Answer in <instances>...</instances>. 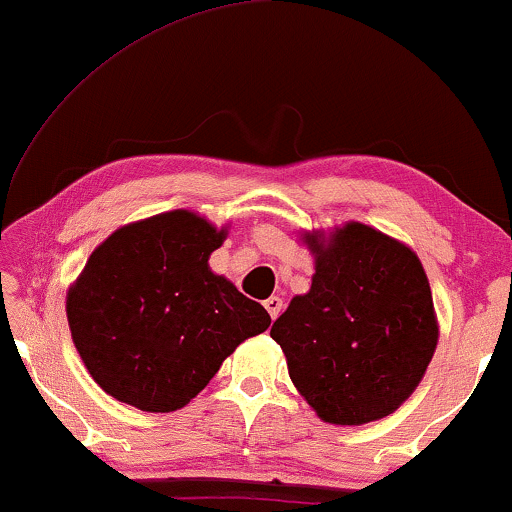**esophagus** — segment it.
<instances>
[{
    "mask_svg": "<svg viewBox=\"0 0 512 512\" xmlns=\"http://www.w3.org/2000/svg\"><path fill=\"white\" fill-rule=\"evenodd\" d=\"M265 310H268V314H270V317L272 319H277L279 317V312H282V298H279V296H270L268 300H265Z\"/></svg>",
    "mask_w": 512,
    "mask_h": 512,
    "instance_id": "1",
    "label": "esophagus"
}]
</instances>
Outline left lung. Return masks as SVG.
Masks as SVG:
<instances>
[{
    "label": "left lung",
    "mask_w": 512,
    "mask_h": 512,
    "mask_svg": "<svg viewBox=\"0 0 512 512\" xmlns=\"http://www.w3.org/2000/svg\"><path fill=\"white\" fill-rule=\"evenodd\" d=\"M303 240L314 254L312 286L270 331L291 382L324 422L359 426L387 417L422 382L438 345L422 263L359 221Z\"/></svg>",
    "instance_id": "left-lung-1"
}]
</instances>
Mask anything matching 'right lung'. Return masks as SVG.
Segmentation results:
<instances>
[{
    "mask_svg": "<svg viewBox=\"0 0 512 512\" xmlns=\"http://www.w3.org/2000/svg\"><path fill=\"white\" fill-rule=\"evenodd\" d=\"M205 216L174 209L111 233L67 291L76 352L116 401L172 412L207 387L221 363L270 326L209 256L226 240Z\"/></svg>",
    "mask_w": 512,
    "mask_h": 512,
    "instance_id": "right-lung-1",
    "label": "right lung"
}]
</instances>
